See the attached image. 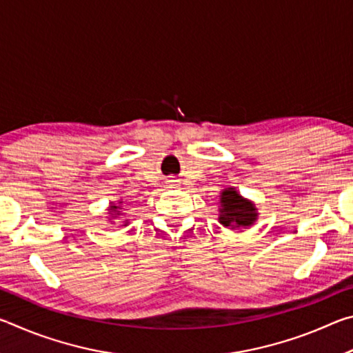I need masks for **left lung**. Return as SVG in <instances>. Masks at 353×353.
<instances>
[{
	"label": "left lung",
	"mask_w": 353,
	"mask_h": 353,
	"mask_svg": "<svg viewBox=\"0 0 353 353\" xmlns=\"http://www.w3.org/2000/svg\"><path fill=\"white\" fill-rule=\"evenodd\" d=\"M221 214L219 221L225 227H246L254 224L256 219V208L250 201L243 199L234 188L224 190L221 194Z\"/></svg>",
	"instance_id": "obj_1"
}]
</instances>
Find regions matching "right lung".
Returning a JSON list of instances; mask_svg holds the SVG:
<instances>
[{"label":"right lung","mask_w":353,"mask_h":353,"mask_svg":"<svg viewBox=\"0 0 353 353\" xmlns=\"http://www.w3.org/2000/svg\"><path fill=\"white\" fill-rule=\"evenodd\" d=\"M117 208H119V207H117V205H110L109 210H110V212H113V213H117ZM117 214H119V212H118Z\"/></svg>","instance_id":"1"}]
</instances>
